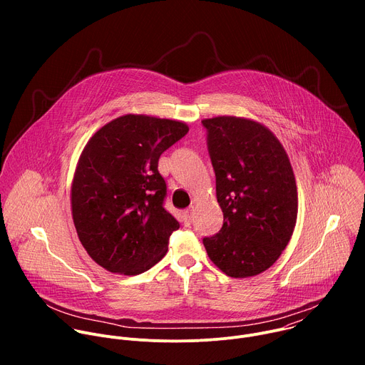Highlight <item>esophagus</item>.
Returning <instances> with one entry per match:
<instances>
[{
  "label": "esophagus",
  "mask_w": 365,
  "mask_h": 365,
  "mask_svg": "<svg viewBox=\"0 0 365 365\" xmlns=\"http://www.w3.org/2000/svg\"><path fill=\"white\" fill-rule=\"evenodd\" d=\"M193 210L192 207H187L186 211H183V222H185V225H190L192 224V220H193Z\"/></svg>",
  "instance_id": "1"
}]
</instances>
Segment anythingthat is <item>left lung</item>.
I'll use <instances>...</instances> for the list:
<instances>
[{
	"label": "left lung",
	"instance_id": "obj_1",
	"mask_svg": "<svg viewBox=\"0 0 365 365\" xmlns=\"http://www.w3.org/2000/svg\"><path fill=\"white\" fill-rule=\"evenodd\" d=\"M224 212L221 231L203 238L212 263L234 279L270 269L289 244L297 220V186L279 138L251 118L202 120Z\"/></svg>",
	"mask_w": 365,
	"mask_h": 365
}]
</instances>
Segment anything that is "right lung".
Returning a JSON list of instances; mask_svg holds the SVG:
<instances>
[{"instance_id": "right-lung-1", "label": "right lung", "mask_w": 365, "mask_h": 365, "mask_svg": "<svg viewBox=\"0 0 365 365\" xmlns=\"http://www.w3.org/2000/svg\"><path fill=\"white\" fill-rule=\"evenodd\" d=\"M187 131L183 121L127 114L88 140L73 173L71 207L81 244L102 269L135 276L166 255L179 222L163 207L166 182L158 165Z\"/></svg>"}]
</instances>
